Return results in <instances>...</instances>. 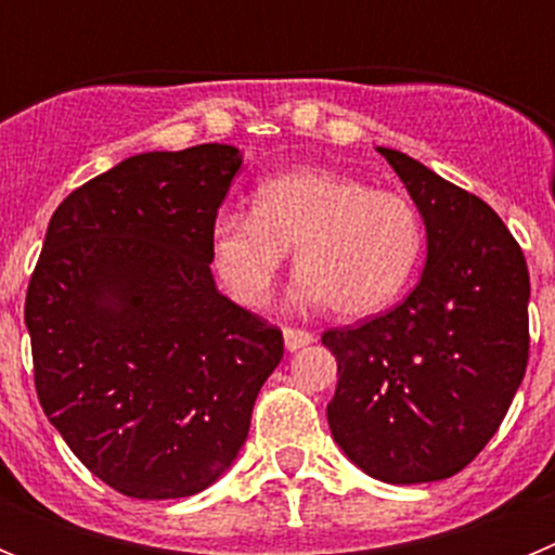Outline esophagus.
Returning <instances> with one entry per match:
<instances>
[{"label":"esophagus","mask_w":555,"mask_h":555,"mask_svg":"<svg viewBox=\"0 0 555 555\" xmlns=\"http://www.w3.org/2000/svg\"><path fill=\"white\" fill-rule=\"evenodd\" d=\"M283 341H286V350H300V347L313 345V333L302 327H283Z\"/></svg>","instance_id":"1"}]
</instances>
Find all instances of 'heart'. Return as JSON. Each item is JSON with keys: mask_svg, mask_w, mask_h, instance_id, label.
<instances>
[{"mask_svg": "<svg viewBox=\"0 0 555 555\" xmlns=\"http://www.w3.org/2000/svg\"><path fill=\"white\" fill-rule=\"evenodd\" d=\"M292 247L302 300L361 320L409 288L423 267L428 233L405 194L333 169H294L263 180L253 210H228L214 224L219 272L249 308L272 300Z\"/></svg>", "mask_w": 555, "mask_h": 555, "instance_id": "heart-1", "label": "heart"}]
</instances>
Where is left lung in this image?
<instances>
[{
	"instance_id": "8db88e82",
	"label": "left lung",
	"mask_w": 555,
	"mask_h": 555,
	"mask_svg": "<svg viewBox=\"0 0 555 555\" xmlns=\"http://www.w3.org/2000/svg\"><path fill=\"white\" fill-rule=\"evenodd\" d=\"M391 164L423 214V281L391 311L322 333L338 384V448L386 483L461 473L500 428L528 366L526 255L487 203L403 152Z\"/></svg>"
}]
</instances>
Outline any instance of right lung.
<instances>
[{"mask_svg": "<svg viewBox=\"0 0 555 555\" xmlns=\"http://www.w3.org/2000/svg\"><path fill=\"white\" fill-rule=\"evenodd\" d=\"M242 155L144 152L57 205L24 322L43 414L125 498H189L242 450L281 327L217 292L214 224Z\"/></svg>", "mask_w": 555, "mask_h": 555, "instance_id": "right-lung-1", "label": "right lung"}]
</instances>
